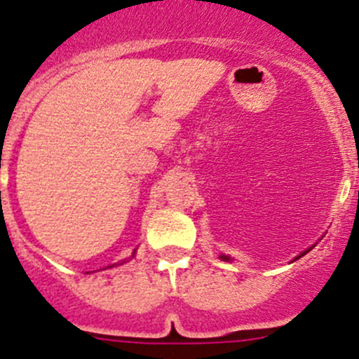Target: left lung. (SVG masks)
Wrapping results in <instances>:
<instances>
[{
  "instance_id": "1",
  "label": "left lung",
  "mask_w": 359,
  "mask_h": 359,
  "mask_svg": "<svg viewBox=\"0 0 359 359\" xmlns=\"http://www.w3.org/2000/svg\"><path fill=\"white\" fill-rule=\"evenodd\" d=\"M311 248H313V247H311ZM311 248H309V250H311ZM309 250H306V252H302V253H300V255L297 257V259H300V257H302L304 253H307V252H309ZM219 259H220V260H226V262H231V257H229V255H222V253H220V255H219ZM297 259H295V260H297Z\"/></svg>"
}]
</instances>
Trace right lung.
I'll use <instances>...</instances> for the list:
<instances>
[{"instance_id": "add662e5", "label": "right lung", "mask_w": 359, "mask_h": 359, "mask_svg": "<svg viewBox=\"0 0 359 359\" xmlns=\"http://www.w3.org/2000/svg\"><path fill=\"white\" fill-rule=\"evenodd\" d=\"M135 252H137V250H133L132 257H135ZM132 257H130V259H132ZM125 262H126V259H125V260H121V262H118V264H112V266H107L106 269H109V267H114V266H121V264H125Z\"/></svg>"}]
</instances>
